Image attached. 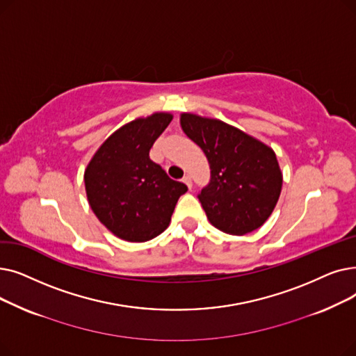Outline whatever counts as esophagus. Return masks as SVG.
<instances>
[{"mask_svg": "<svg viewBox=\"0 0 356 356\" xmlns=\"http://www.w3.org/2000/svg\"><path fill=\"white\" fill-rule=\"evenodd\" d=\"M182 181H184L185 184H187V187H188V188H191V187H193V181H191V177H190V175H185V177L182 178Z\"/></svg>", "mask_w": 356, "mask_h": 356, "instance_id": "obj_1", "label": "esophagus"}]
</instances>
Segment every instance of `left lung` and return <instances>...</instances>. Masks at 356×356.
Listing matches in <instances>:
<instances>
[{
    "label": "left lung",
    "mask_w": 356,
    "mask_h": 356,
    "mask_svg": "<svg viewBox=\"0 0 356 356\" xmlns=\"http://www.w3.org/2000/svg\"><path fill=\"white\" fill-rule=\"evenodd\" d=\"M179 124L210 163V184L198 195L209 222L234 236L259 229L282 190L274 149L218 118L181 113Z\"/></svg>",
    "instance_id": "8db88e82"
}]
</instances>
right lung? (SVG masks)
Returning a JSON list of instances; mask_svg holds the SVG:
<instances>
[{"instance_id": "right-lung-1", "label": "right lung", "mask_w": 356, "mask_h": 356, "mask_svg": "<svg viewBox=\"0 0 356 356\" xmlns=\"http://www.w3.org/2000/svg\"><path fill=\"white\" fill-rule=\"evenodd\" d=\"M172 117L156 111L123 124L95 150L83 172L91 210L123 241L156 238L171 223L178 198L188 190L149 158L150 147Z\"/></svg>"}]
</instances>
